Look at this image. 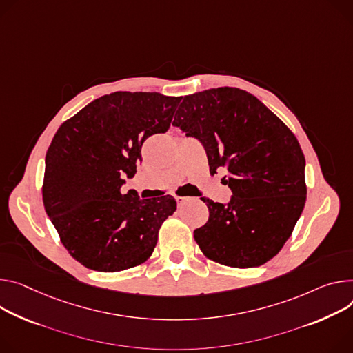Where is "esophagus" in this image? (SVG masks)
<instances>
[{
  "label": "esophagus",
  "mask_w": 353,
  "mask_h": 353,
  "mask_svg": "<svg viewBox=\"0 0 353 353\" xmlns=\"http://www.w3.org/2000/svg\"><path fill=\"white\" fill-rule=\"evenodd\" d=\"M187 200H188L187 197H180V196L176 197V201H177V205H179V207H181Z\"/></svg>",
  "instance_id": "34e87169"
}]
</instances>
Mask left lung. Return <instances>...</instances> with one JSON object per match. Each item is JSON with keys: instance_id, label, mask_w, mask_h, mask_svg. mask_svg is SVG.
Returning a JSON list of instances; mask_svg holds the SVG:
<instances>
[{"instance_id": "1", "label": "left lung", "mask_w": 353, "mask_h": 353, "mask_svg": "<svg viewBox=\"0 0 353 353\" xmlns=\"http://www.w3.org/2000/svg\"><path fill=\"white\" fill-rule=\"evenodd\" d=\"M199 139L210 173L222 179L228 204L201 200L210 216L194 231L208 259L231 268H256L276 256L290 238L307 197L305 157L294 134L263 103L234 87L185 95L174 121Z\"/></svg>"}]
</instances>
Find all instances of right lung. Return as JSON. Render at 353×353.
I'll return each instance as SVG.
<instances>
[{
    "label": "right lung",
    "mask_w": 353,
    "mask_h": 353,
    "mask_svg": "<svg viewBox=\"0 0 353 353\" xmlns=\"http://www.w3.org/2000/svg\"><path fill=\"white\" fill-rule=\"evenodd\" d=\"M181 97L117 91L94 100L57 130L45 159L42 196L61 243L83 266L121 272L148 261L172 196L121 193L141 163L142 143L165 134Z\"/></svg>",
    "instance_id": "add662e5"
}]
</instances>
